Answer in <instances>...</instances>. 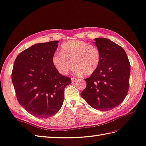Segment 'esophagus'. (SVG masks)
Wrapping results in <instances>:
<instances>
[{
  "label": "esophagus",
  "instance_id": "obj_1",
  "mask_svg": "<svg viewBox=\"0 0 146 146\" xmlns=\"http://www.w3.org/2000/svg\"><path fill=\"white\" fill-rule=\"evenodd\" d=\"M71 80H72V82H74V81H76L77 80V78L75 77H72V78H71Z\"/></svg>",
  "mask_w": 146,
  "mask_h": 146
}]
</instances>
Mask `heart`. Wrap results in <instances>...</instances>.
I'll use <instances>...</instances> for the list:
<instances>
[{
  "label": "heart",
  "mask_w": 146,
  "mask_h": 146,
  "mask_svg": "<svg viewBox=\"0 0 146 146\" xmlns=\"http://www.w3.org/2000/svg\"><path fill=\"white\" fill-rule=\"evenodd\" d=\"M101 61V52L96 46L79 40L63 43L60 53H55L52 56L53 66L63 75L69 72L73 64L74 73L90 75L97 70Z\"/></svg>",
  "instance_id": "1"
}]
</instances>
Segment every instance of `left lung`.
I'll return each instance as SVG.
<instances>
[{"label":"left lung","mask_w":146,"mask_h":146,"mask_svg":"<svg viewBox=\"0 0 146 146\" xmlns=\"http://www.w3.org/2000/svg\"><path fill=\"white\" fill-rule=\"evenodd\" d=\"M94 40L101 52V61L96 72L85 79L86 87L81 96L90 106L106 111L117 106L126 98L131 65L121 46L108 38Z\"/></svg>","instance_id":"obj_1"}]
</instances>
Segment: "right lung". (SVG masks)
<instances>
[{
    "mask_svg": "<svg viewBox=\"0 0 146 146\" xmlns=\"http://www.w3.org/2000/svg\"><path fill=\"white\" fill-rule=\"evenodd\" d=\"M58 41L37 43L17 56L12 81L20 104L39 118L55 114L62 108L64 90L72 83L52 63Z\"/></svg>",
    "mask_w": 146,
    "mask_h": 146,
    "instance_id": "right-lung-1",
    "label": "right lung"
}]
</instances>
